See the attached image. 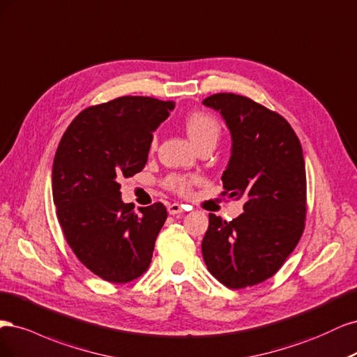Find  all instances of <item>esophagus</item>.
<instances>
[{"label":"esophagus","mask_w":357,"mask_h":357,"mask_svg":"<svg viewBox=\"0 0 357 357\" xmlns=\"http://www.w3.org/2000/svg\"><path fill=\"white\" fill-rule=\"evenodd\" d=\"M167 212L170 215H178V213H182L183 212V206L179 204V203H172L167 206Z\"/></svg>","instance_id":"1"}]
</instances>
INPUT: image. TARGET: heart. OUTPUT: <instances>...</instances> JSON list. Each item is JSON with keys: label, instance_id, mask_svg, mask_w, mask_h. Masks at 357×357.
<instances>
[{"label": "heart", "instance_id": "b5f03b06", "mask_svg": "<svg viewBox=\"0 0 357 357\" xmlns=\"http://www.w3.org/2000/svg\"><path fill=\"white\" fill-rule=\"evenodd\" d=\"M183 129H185L190 141L195 148L203 145H216L221 136L220 123L213 119L211 114L206 112H191L183 119ZM154 146V142L151 144ZM195 178L183 176V175H172L166 179V185L170 191L179 195H188L195 183Z\"/></svg>", "mask_w": 357, "mask_h": 357}]
</instances>
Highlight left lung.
<instances>
[{
    "mask_svg": "<svg viewBox=\"0 0 357 357\" xmlns=\"http://www.w3.org/2000/svg\"><path fill=\"white\" fill-rule=\"evenodd\" d=\"M203 103L221 112L233 139L221 178L222 195L245 200V212L229 222L209 213L203 259L215 279L243 289L278 273L303 236L307 213L303 148L280 114L246 96L216 93Z\"/></svg>",
    "mask_w": 357,
    "mask_h": 357,
    "instance_id": "1",
    "label": "left lung"
}]
</instances>
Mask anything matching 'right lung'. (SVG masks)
<instances>
[{"label": "right lung", "instance_id": "1", "mask_svg": "<svg viewBox=\"0 0 357 357\" xmlns=\"http://www.w3.org/2000/svg\"><path fill=\"white\" fill-rule=\"evenodd\" d=\"M174 108V102L148 96L89 107L57 146L52 172L57 220L79 262L107 282H132L151 264L167 211L158 202L136 213L121 202L119 181L144 169L153 132Z\"/></svg>", "mask_w": 357, "mask_h": 357}]
</instances>
